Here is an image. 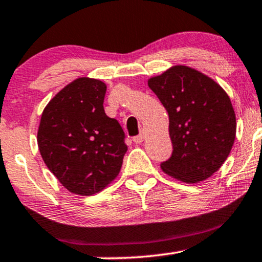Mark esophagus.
<instances>
[{"label":"esophagus","mask_w":262,"mask_h":262,"mask_svg":"<svg viewBox=\"0 0 262 262\" xmlns=\"http://www.w3.org/2000/svg\"><path fill=\"white\" fill-rule=\"evenodd\" d=\"M132 140H134L135 143H141L145 140V131H141V134L139 136H135Z\"/></svg>","instance_id":"34e87169"}]
</instances>
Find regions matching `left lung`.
Masks as SVG:
<instances>
[{
	"label": "left lung",
	"instance_id": "1",
	"mask_svg": "<svg viewBox=\"0 0 262 262\" xmlns=\"http://www.w3.org/2000/svg\"><path fill=\"white\" fill-rule=\"evenodd\" d=\"M170 120L172 155L165 173L187 184L204 181L226 161L236 135L230 97L212 78L191 67L173 66L148 80Z\"/></svg>",
	"mask_w": 262,
	"mask_h": 262
}]
</instances>
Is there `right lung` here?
Returning a JSON list of instances; mask_svg holds the SVG:
<instances>
[{
  "instance_id": "obj_1",
  "label": "right lung",
  "mask_w": 262,
  "mask_h": 262,
  "mask_svg": "<svg viewBox=\"0 0 262 262\" xmlns=\"http://www.w3.org/2000/svg\"><path fill=\"white\" fill-rule=\"evenodd\" d=\"M106 85L80 77L42 112L37 143L49 170L76 195L100 192L119 175L127 151L119 121L103 110Z\"/></svg>"
}]
</instances>
